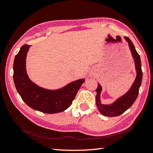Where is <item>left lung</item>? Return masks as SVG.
<instances>
[{
  "label": "left lung",
  "mask_w": 153,
  "mask_h": 153,
  "mask_svg": "<svg viewBox=\"0 0 153 153\" xmlns=\"http://www.w3.org/2000/svg\"><path fill=\"white\" fill-rule=\"evenodd\" d=\"M124 39L128 42L132 56H133L137 76H136L135 80L129 91H127L126 93L117 98L111 104H103L101 103L100 93L102 88L100 84L98 83V88L96 89V104L100 113L106 117H112L119 116L130 108L131 105L134 104L136 99L137 98L140 87L142 84L143 73L142 71L141 60H140V55L136 51V49L132 41L126 36H124Z\"/></svg>",
  "instance_id": "8db88e82"
}]
</instances>
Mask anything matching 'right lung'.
Masks as SVG:
<instances>
[{
  "label": "right lung",
  "mask_w": 153,
  "mask_h": 153,
  "mask_svg": "<svg viewBox=\"0 0 153 153\" xmlns=\"http://www.w3.org/2000/svg\"><path fill=\"white\" fill-rule=\"evenodd\" d=\"M30 46L24 44L16 55L13 63V80L23 101L36 111L53 114L64 111L72 104L85 79L70 82L59 89H48L37 85L29 78L26 68L27 53Z\"/></svg>",
  "instance_id": "1"
}]
</instances>
